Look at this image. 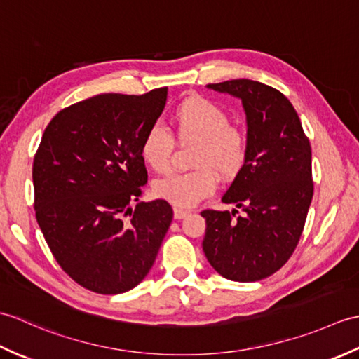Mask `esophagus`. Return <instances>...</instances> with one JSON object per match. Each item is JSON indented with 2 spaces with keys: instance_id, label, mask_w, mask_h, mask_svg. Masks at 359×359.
<instances>
[{
  "instance_id": "34e87169",
  "label": "esophagus",
  "mask_w": 359,
  "mask_h": 359,
  "mask_svg": "<svg viewBox=\"0 0 359 359\" xmlns=\"http://www.w3.org/2000/svg\"><path fill=\"white\" fill-rule=\"evenodd\" d=\"M188 215H189V211H187V210L174 208V219H177V220H180V219H184V217H187Z\"/></svg>"
}]
</instances>
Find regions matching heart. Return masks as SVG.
Listing matches in <instances>:
<instances>
[{
    "instance_id": "obj_1",
    "label": "heart",
    "mask_w": 359,
    "mask_h": 359,
    "mask_svg": "<svg viewBox=\"0 0 359 359\" xmlns=\"http://www.w3.org/2000/svg\"><path fill=\"white\" fill-rule=\"evenodd\" d=\"M172 128L182 143H197L193 172H172L160 177L152 191L177 208H193L216 191L217 175L233 180L248 160V137L219 104L202 97L182 102L172 114ZM174 140L162 126H151L140 142V157L151 170L166 171L171 163Z\"/></svg>"
}]
</instances>
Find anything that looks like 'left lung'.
I'll use <instances>...</instances> for the list:
<instances>
[{
  "instance_id": "obj_1",
  "label": "left lung",
  "mask_w": 359,
  "mask_h": 359,
  "mask_svg": "<svg viewBox=\"0 0 359 359\" xmlns=\"http://www.w3.org/2000/svg\"><path fill=\"white\" fill-rule=\"evenodd\" d=\"M207 88L242 102L248 160L222 197L245 215L233 219L228 211H202L203 253L220 276L261 280L288 261L302 234L313 197L310 142L293 104L278 89L247 79Z\"/></svg>"
}]
</instances>
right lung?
Segmentation results:
<instances>
[{
  "mask_svg": "<svg viewBox=\"0 0 359 359\" xmlns=\"http://www.w3.org/2000/svg\"><path fill=\"white\" fill-rule=\"evenodd\" d=\"M168 88L143 95L102 94L60 111L34 158L35 216L60 266L90 292L139 285L171 225L166 201H139L148 172L144 133L166 104Z\"/></svg>",
  "mask_w": 359,
  "mask_h": 359,
  "instance_id": "right-lung-1",
  "label": "right lung"
}]
</instances>
